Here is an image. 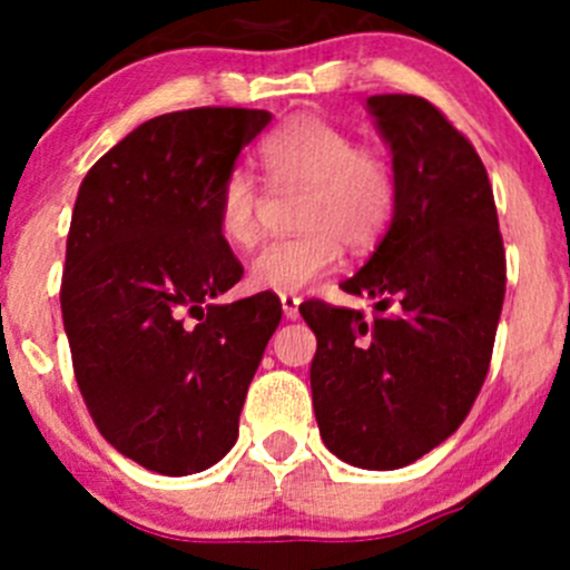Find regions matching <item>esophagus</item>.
Instances as JSON below:
<instances>
[{
    "label": "esophagus",
    "instance_id": "1",
    "mask_svg": "<svg viewBox=\"0 0 570 570\" xmlns=\"http://www.w3.org/2000/svg\"><path fill=\"white\" fill-rule=\"evenodd\" d=\"M281 308H284L286 320H297L301 317V297H297L295 292H284V295H281Z\"/></svg>",
    "mask_w": 570,
    "mask_h": 570
}]
</instances>
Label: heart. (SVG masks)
Returning <instances> with one entry per match:
<instances>
[{
	"label": "heart",
	"mask_w": 570,
	"mask_h": 570,
	"mask_svg": "<svg viewBox=\"0 0 570 570\" xmlns=\"http://www.w3.org/2000/svg\"><path fill=\"white\" fill-rule=\"evenodd\" d=\"M269 187L303 189L301 234L269 239L250 258L258 289L297 292L338 264L344 243L366 250L386 234L396 209V170L383 151L361 146L353 131L297 115L258 146ZM264 193L245 168L226 170L215 193L217 234L234 248H250L262 232Z\"/></svg>",
	"instance_id": "b5f03b06"
}]
</instances>
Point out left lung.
Listing matches in <instances>:
<instances>
[{
    "label": "left lung",
    "instance_id": "8db88e82",
    "mask_svg": "<svg viewBox=\"0 0 570 570\" xmlns=\"http://www.w3.org/2000/svg\"><path fill=\"white\" fill-rule=\"evenodd\" d=\"M400 181L386 237L342 281L372 312L312 301V396L327 450L358 469L419 461L469 416L502 314L504 245L485 165L428 99L370 96Z\"/></svg>",
    "mask_w": 570,
    "mask_h": 570
}]
</instances>
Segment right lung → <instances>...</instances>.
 I'll return each mask as SVG.
<instances>
[{"mask_svg": "<svg viewBox=\"0 0 570 570\" xmlns=\"http://www.w3.org/2000/svg\"><path fill=\"white\" fill-rule=\"evenodd\" d=\"M267 109L198 107L124 137L79 184L60 306L96 428L157 474L215 465L281 322L278 297L217 303L243 278L215 193Z\"/></svg>", "mask_w": 570, "mask_h": 570, "instance_id": "1", "label": "right lung"}]
</instances>
